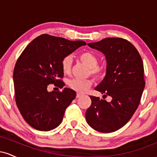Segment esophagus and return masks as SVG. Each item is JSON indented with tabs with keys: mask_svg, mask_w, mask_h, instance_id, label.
Returning <instances> with one entry per match:
<instances>
[{
	"mask_svg": "<svg viewBox=\"0 0 157 157\" xmlns=\"http://www.w3.org/2000/svg\"><path fill=\"white\" fill-rule=\"evenodd\" d=\"M81 96H82V94H80V93H77V95H76L77 98H79V97H80Z\"/></svg>",
	"mask_w": 157,
	"mask_h": 157,
	"instance_id": "34e87169",
	"label": "esophagus"
}]
</instances>
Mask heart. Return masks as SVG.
<instances>
[{"mask_svg":"<svg viewBox=\"0 0 157 157\" xmlns=\"http://www.w3.org/2000/svg\"><path fill=\"white\" fill-rule=\"evenodd\" d=\"M79 59L81 62L86 64L89 68V74L92 75L97 79H102L107 74V68L103 65H98L99 59L92 52H86L80 54ZM71 57H66L61 61V68L63 72L68 75L71 69ZM92 86L91 79H72L68 82V86L74 91L79 93H84Z\"/></svg>","mask_w":157,"mask_h":157,"instance_id":"heart-1","label":"heart"}]
</instances>
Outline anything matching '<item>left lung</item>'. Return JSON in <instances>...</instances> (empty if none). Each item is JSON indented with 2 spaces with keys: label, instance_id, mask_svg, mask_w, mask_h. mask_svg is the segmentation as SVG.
Segmentation results:
<instances>
[{
  "label": "left lung",
  "instance_id": "left-lung-1",
  "mask_svg": "<svg viewBox=\"0 0 157 157\" xmlns=\"http://www.w3.org/2000/svg\"><path fill=\"white\" fill-rule=\"evenodd\" d=\"M88 46L105 56L107 74L95 90L112 100L109 102L90 96L86 121L97 131L113 132L130 120L140 105L145 85L143 63L137 49L125 39L108 37Z\"/></svg>",
  "mask_w": 157,
  "mask_h": 157
}]
</instances>
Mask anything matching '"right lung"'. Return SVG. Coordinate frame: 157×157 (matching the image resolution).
Here are the masks:
<instances>
[{"label":"right lung","mask_w":157,"mask_h":157,"mask_svg":"<svg viewBox=\"0 0 157 157\" xmlns=\"http://www.w3.org/2000/svg\"><path fill=\"white\" fill-rule=\"evenodd\" d=\"M86 45L82 40L41 35L25 48L13 72L15 101L27 123L38 131H51L61 123L66 108L76 92L65 88L48 92L49 84L62 89L65 83L61 61L77 48Z\"/></svg>","instance_id":"right-lung-1"}]
</instances>
